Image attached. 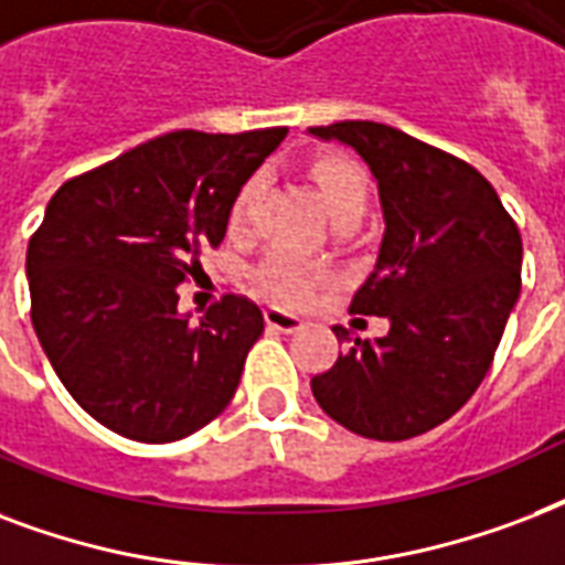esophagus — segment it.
Returning a JSON list of instances; mask_svg holds the SVG:
<instances>
[{
  "instance_id": "34e87169",
  "label": "esophagus",
  "mask_w": 565,
  "mask_h": 565,
  "mask_svg": "<svg viewBox=\"0 0 565 565\" xmlns=\"http://www.w3.org/2000/svg\"><path fill=\"white\" fill-rule=\"evenodd\" d=\"M265 323L277 332H297L303 327V318L286 312V309H279V306H268V309H265Z\"/></svg>"
}]
</instances>
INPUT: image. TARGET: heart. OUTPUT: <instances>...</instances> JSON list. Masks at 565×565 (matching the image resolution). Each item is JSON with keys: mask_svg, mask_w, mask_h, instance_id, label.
<instances>
[{"mask_svg": "<svg viewBox=\"0 0 565 565\" xmlns=\"http://www.w3.org/2000/svg\"><path fill=\"white\" fill-rule=\"evenodd\" d=\"M318 196H321L323 209L330 214L332 223L339 221H360L365 214V203H369V177L365 170L353 159L344 156H323L315 159L309 168ZM262 191V177H250L242 185V191L235 194L233 209H230V226L235 233L247 226L253 212V203ZM330 274L321 265L297 259L291 253H274L265 259L259 268V282L270 297H277L282 303H303L306 297L312 295L315 288L327 282Z\"/></svg>", "mask_w": 565, "mask_h": 565, "instance_id": "obj_1", "label": "heart"}]
</instances>
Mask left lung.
<instances>
[{
	"label": "left lung",
	"instance_id": "left-lung-1",
	"mask_svg": "<svg viewBox=\"0 0 565 565\" xmlns=\"http://www.w3.org/2000/svg\"><path fill=\"white\" fill-rule=\"evenodd\" d=\"M351 147L377 182L383 238L351 312L386 318L383 339L344 344L312 395L332 422L377 441L439 427L487 377L522 288V235L466 161L371 120L309 129Z\"/></svg>",
	"mask_w": 565,
	"mask_h": 565
}]
</instances>
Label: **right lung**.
<instances>
[{
    "label": "right lung",
    "instance_id": "1",
    "mask_svg": "<svg viewBox=\"0 0 565 565\" xmlns=\"http://www.w3.org/2000/svg\"><path fill=\"white\" fill-rule=\"evenodd\" d=\"M288 129L170 132L70 179L25 253L32 323L90 418L126 439L177 441L233 401L265 330L226 295L179 312V282L226 235L235 194Z\"/></svg>",
    "mask_w": 565,
    "mask_h": 565
}]
</instances>
